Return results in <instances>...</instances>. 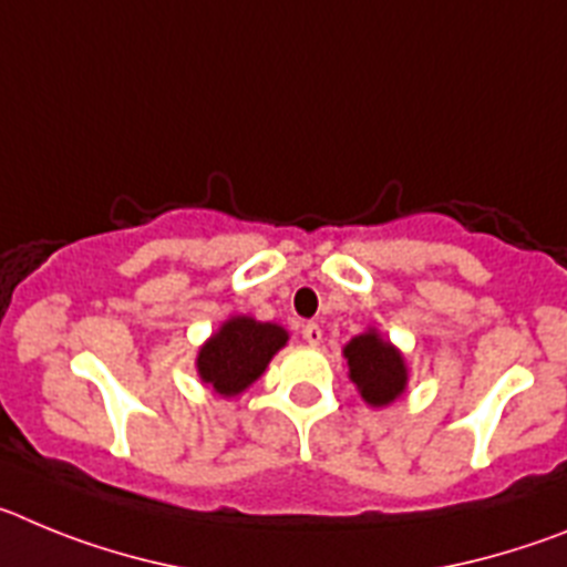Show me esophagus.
<instances>
[{"mask_svg":"<svg viewBox=\"0 0 567 567\" xmlns=\"http://www.w3.org/2000/svg\"><path fill=\"white\" fill-rule=\"evenodd\" d=\"M303 340H307L309 346H318L320 340H323V329H320L318 323H303Z\"/></svg>","mask_w":567,"mask_h":567,"instance_id":"34e87169","label":"esophagus"}]
</instances>
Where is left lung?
<instances>
[{"instance_id":"8db88e82","label":"left lung","mask_w":567,"mask_h":567,"mask_svg":"<svg viewBox=\"0 0 567 567\" xmlns=\"http://www.w3.org/2000/svg\"><path fill=\"white\" fill-rule=\"evenodd\" d=\"M343 354L349 360V378L354 380L365 403L385 405L403 394L405 365L389 340H380L374 332L358 334L346 346Z\"/></svg>"}]
</instances>
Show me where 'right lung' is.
<instances>
[{
  "mask_svg": "<svg viewBox=\"0 0 567 567\" xmlns=\"http://www.w3.org/2000/svg\"><path fill=\"white\" fill-rule=\"evenodd\" d=\"M287 338L275 323H258L252 318L227 320L198 354V374L215 392L233 398L264 374L269 358Z\"/></svg>",
  "mask_w": 567,
  "mask_h": 567,
  "instance_id": "1",
  "label": "right lung"
}]
</instances>
